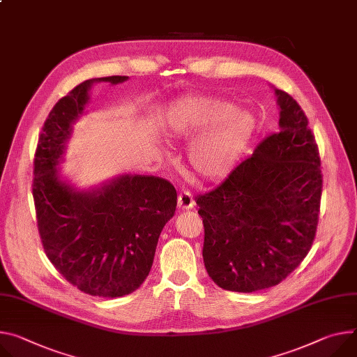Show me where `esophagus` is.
Instances as JSON below:
<instances>
[{
    "label": "esophagus",
    "mask_w": 357,
    "mask_h": 357,
    "mask_svg": "<svg viewBox=\"0 0 357 357\" xmlns=\"http://www.w3.org/2000/svg\"><path fill=\"white\" fill-rule=\"evenodd\" d=\"M193 205H195V201H193L190 192L189 190H182L179 193V198H178L179 209H192Z\"/></svg>",
    "instance_id": "34e87169"
}]
</instances>
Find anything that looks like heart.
Segmentation results:
<instances>
[{
	"label": "heart",
	"instance_id": "b5f03b06",
	"mask_svg": "<svg viewBox=\"0 0 357 357\" xmlns=\"http://www.w3.org/2000/svg\"><path fill=\"white\" fill-rule=\"evenodd\" d=\"M169 138L188 141L186 158L198 175L215 179L228 174L246 153L257 132V119L248 109L209 96H181L162 116Z\"/></svg>",
	"mask_w": 357,
	"mask_h": 357
}]
</instances>
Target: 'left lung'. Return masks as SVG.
Here are the masks:
<instances>
[{"instance_id": "obj_1", "label": "left lung", "mask_w": 357, "mask_h": 357, "mask_svg": "<svg viewBox=\"0 0 357 357\" xmlns=\"http://www.w3.org/2000/svg\"><path fill=\"white\" fill-rule=\"evenodd\" d=\"M279 131L219 186L197 198L204 264L222 289L250 291L282 282L312 248L321 197L320 158L307 118L273 88Z\"/></svg>"}]
</instances>
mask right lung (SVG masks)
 I'll list each match as a JSON object with an SVG mask.
<instances>
[{
  "label": "right lung",
  "instance_id": "add662e5",
  "mask_svg": "<svg viewBox=\"0 0 357 357\" xmlns=\"http://www.w3.org/2000/svg\"><path fill=\"white\" fill-rule=\"evenodd\" d=\"M126 79H86L61 98L44 123L34 160L32 195L44 250L71 284L100 298H121L144 283L176 209V190L162 178L121 174L78 188L59 167L74 123L88 112L92 85Z\"/></svg>",
  "mask_w": 357,
  "mask_h": 357
}]
</instances>
